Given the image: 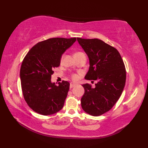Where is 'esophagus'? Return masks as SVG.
Here are the masks:
<instances>
[{
  "instance_id": "esophagus-1",
  "label": "esophagus",
  "mask_w": 148,
  "mask_h": 148,
  "mask_svg": "<svg viewBox=\"0 0 148 148\" xmlns=\"http://www.w3.org/2000/svg\"><path fill=\"white\" fill-rule=\"evenodd\" d=\"M76 85V84H75V83H71V84H70V88H73V87H74Z\"/></svg>"
}]
</instances>
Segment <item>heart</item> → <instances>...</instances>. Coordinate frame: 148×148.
Wrapping results in <instances>:
<instances>
[{
	"label": "heart",
	"mask_w": 148,
	"mask_h": 148,
	"mask_svg": "<svg viewBox=\"0 0 148 148\" xmlns=\"http://www.w3.org/2000/svg\"><path fill=\"white\" fill-rule=\"evenodd\" d=\"M82 53H83L78 51V52H76V53H75V54H74V56L79 55H80V54H82ZM62 59H63V56L62 57ZM78 77H79V76H78V75H77V74H73L72 75V79L74 80V81H76V80H77V79H78Z\"/></svg>",
	"instance_id": "obj_1"
}]
</instances>
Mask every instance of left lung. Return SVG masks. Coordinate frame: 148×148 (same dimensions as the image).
<instances>
[{
  "mask_svg": "<svg viewBox=\"0 0 148 148\" xmlns=\"http://www.w3.org/2000/svg\"><path fill=\"white\" fill-rule=\"evenodd\" d=\"M77 40L90 60L85 76L88 80H97L95 88L84 84L81 107L88 114L98 116L109 111L120 97L126 81V70L121 56L114 47L98 39Z\"/></svg>",
  "mask_w": 148,
  "mask_h": 148,
  "instance_id": "obj_1",
  "label": "left lung"
}]
</instances>
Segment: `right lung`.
Returning <instances> with one entry per match:
<instances>
[{
    "instance_id": "add662e5",
    "label": "right lung",
    "mask_w": 148,
    "mask_h": 148,
    "mask_svg": "<svg viewBox=\"0 0 148 148\" xmlns=\"http://www.w3.org/2000/svg\"><path fill=\"white\" fill-rule=\"evenodd\" d=\"M76 40V37L48 39L37 43L25 56L20 73L22 92L28 106L38 114L51 115L64 107L70 83L62 81L56 85L51 75L63 53Z\"/></svg>"
}]
</instances>
